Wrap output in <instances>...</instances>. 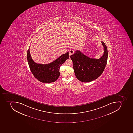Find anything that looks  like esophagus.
Instances as JSON below:
<instances>
[{"mask_svg":"<svg viewBox=\"0 0 133 133\" xmlns=\"http://www.w3.org/2000/svg\"><path fill=\"white\" fill-rule=\"evenodd\" d=\"M74 52V50H70L69 51V55H70H70L73 54Z\"/></svg>","mask_w":133,"mask_h":133,"instance_id":"34e87169","label":"esophagus"}]
</instances>
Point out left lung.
I'll return each mask as SVG.
<instances>
[{
  "mask_svg": "<svg viewBox=\"0 0 133 133\" xmlns=\"http://www.w3.org/2000/svg\"><path fill=\"white\" fill-rule=\"evenodd\" d=\"M103 55L100 58H92L83 54L79 50L75 51L70 56L73 62L74 71L78 80L83 82H89L96 80L103 72L107 62V48L103 41Z\"/></svg>",
  "mask_w": 133,
  "mask_h": 133,
  "instance_id": "obj_1",
  "label": "left lung"
}]
</instances>
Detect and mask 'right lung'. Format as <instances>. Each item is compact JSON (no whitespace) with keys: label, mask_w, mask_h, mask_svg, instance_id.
Instances as JSON below:
<instances>
[{"label":"right lung","mask_w":133,"mask_h":133,"mask_svg":"<svg viewBox=\"0 0 133 133\" xmlns=\"http://www.w3.org/2000/svg\"><path fill=\"white\" fill-rule=\"evenodd\" d=\"M30 47L27 52V60L31 72L35 78L43 83L55 82L59 76V68L69 58V52L62 55L58 58L49 64H38L32 59L30 54Z\"/></svg>","instance_id":"obj_1"}]
</instances>
